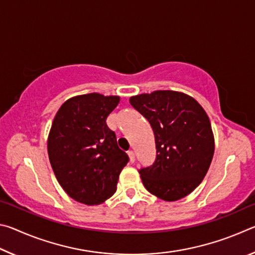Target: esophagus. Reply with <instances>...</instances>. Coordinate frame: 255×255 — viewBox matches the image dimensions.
Here are the masks:
<instances>
[{
	"instance_id": "34e87169",
	"label": "esophagus",
	"mask_w": 255,
	"mask_h": 255,
	"mask_svg": "<svg viewBox=\"0 0 255 255\" xmlns=\"http://www.w3.org/2000/svg\"><path fill=\"white\" fill-rule=\"evenodd\" d=\"M128 156H129V159H130L131 163L135 162V152H133V150H129Z\"/></svg>"
}]
</instances>
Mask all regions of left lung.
<instances>
[{"label":"left lung","mask_w":255,"mask_h":255,"mask_svg":"<svg viewBox=\"0 0 255 255\" xmlns=\"http://www.w3.org/2000/svg\"><path fill=\"white\" fill-rule=\"evenodd\" d=\"M149 123L156 156L138 170L144 187L165 201L191 193L208 171L214 156V135L208 116L195 99L174 91H155L129 99Z\"/></svg>","instance_id":"1"}]
</instances>
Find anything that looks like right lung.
Listing matches in <instances>:
<instances>
[{
  "label": "right lung",
  "instance_id": "1",
  "mask_svg": "<svg viewBox=\"0 0 255 255\" xmlns=\"http://www.w3.org/2000/svg\"><path fill=\"white\" fill-rule=\"evenodd\" d=\"M119 97L89 93L68 99L56 114L48 136V156L57 181L73 199L99 205L116 192L129 161L106 120Z\"/></svg>",
  "mask_w": 255,
  "mask_h": 255
}]
</instances>
